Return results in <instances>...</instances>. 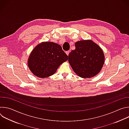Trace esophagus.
Segmentation results:
<instances>
[{
  "label": "esophagus",
  "instance_id": "esophagus-1",
  "mask_svg": "<svg viewBox=\"0 0 129 129\" xmlns=\"http://www.w3.org/2000/svg\"><path fill=\"white\" fill-rule=\"evenodd\" d=\"M69 52H70V51L69 50V51H66V54L67 55V56H68V54H69Z\"/></svg>",
  "mask_w": 129,
  "mask_h": 129
}]
</instances>
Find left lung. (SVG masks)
Here are the masks:
<instances>
[{"mask_svg": "<svg viewBox=\"0 0 129 129\" xmlns=\"http://www.w3.org/2000/svg\"><path fill=\"white\" fill-rule=\"evenodd\" d=\"M76 49L68 55V62L77 75L82 78H92L101 71L105 63L102 49L91 40L75 43Z\"/></svg>", "mask_w": 129, "mask_h": 129, "instance_id": "left-lung-1", "label": "left lung"}]
</instances>
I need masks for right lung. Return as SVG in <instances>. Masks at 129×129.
<instances>
[{
  "instance_id": "1",
  "label": "right lung",
  "mask_w": 129,
  "mask_h": 129,
  "mask_svg": "<svg viewBox=\"0 0 129 129\" xmlns=\"http://www.w3.org/2000/svg\"><path fill=\"white\" fill-rule=\"evenodd\" d=\"M68 59L61 45L52 42H43L30 52L27 65L34 75L46 78L53 75L59 66Z\"/></svg>"
}]
</instances>
